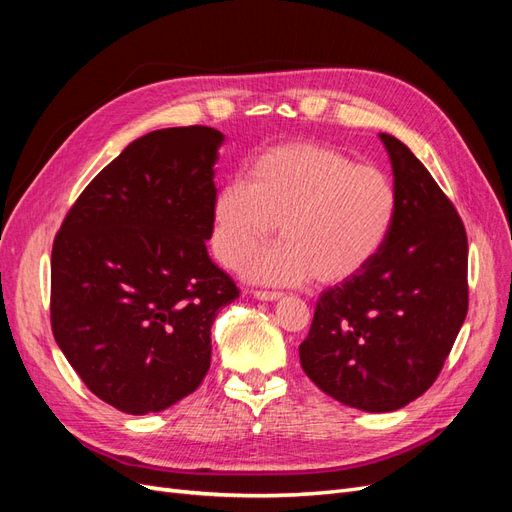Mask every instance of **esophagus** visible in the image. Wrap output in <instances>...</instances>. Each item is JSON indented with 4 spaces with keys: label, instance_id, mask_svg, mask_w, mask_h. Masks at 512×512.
Listing matches in <instances>:
<instances>
[{
    "label": "esophagus",
    "instance_id": "obj_1",
    "mask_svg": "<svg viewBox=\"0 0 512 512\" xmlns=\"http://www.w3.org/2000/svg\"><path fill=\"white\" fill-rule=\"evenodd\" d=\"M254 297L260 301H277V299H282L284 294L275 292V290H254Z\"/></svg>",
    "mask_w": 512,
    "mask_h": 512
}]
</instances>
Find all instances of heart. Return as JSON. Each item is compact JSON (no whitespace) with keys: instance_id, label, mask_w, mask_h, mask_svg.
<instances>
[{"instance_id":"heart-1","label":"heart","mask_w":512,"mask_h":512,"mask_svg":"<svg viewBox=\"0 0 512 512\" xmlns=\"http://www.w3.org/2000/svg\"><path fill=\"white\" fill-rule=\"evenodd\" d=\"M389 175L348 153L292 141L256 156L247 183L228 181L215 196V252L239 267L280 226V245L254 260L250 273L273 284H342L380 252L395 220Z\"/></svg>"}]
</instances>
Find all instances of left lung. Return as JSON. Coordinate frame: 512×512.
Wrapping results in <instances>:
<instances>
[{
  "mask_svg": "<svg viewBox=\"0 0 512 512\" xmlns=\"http://www.w3.org/2000/svg\"><path fill=\"white\" fill-rule=\"evenodd\" d=\"M397 211L369 265L316 303L301 367L344 406L393 412L436 382L468 314V237L455 205L414 153L380 134Z\"/></svg>",
  "mask_w": 512,
  "mask_h": 512,
  "instance_id": "1",
  "label": "left lung"
}]
</instances>
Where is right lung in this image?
Wrapping results in <instances>:
<instances>
[{"instance_id": "1", "label": "right lung", "mask_w": 512, "mask_h": 512, "mask_svg": "<svg viewBox=\"0 0 512 512\" xmlns=\"http://www.w3.org/2000/svg\"><path fill=\"white\" fill-rule=\"evenodd\" d=\"M224 134L207 126L136 138L70 207L53 241L51 327L87 389L126 414L198 389L211 324L239 288L207 254Z\"/></svg>"}]
</instances>
